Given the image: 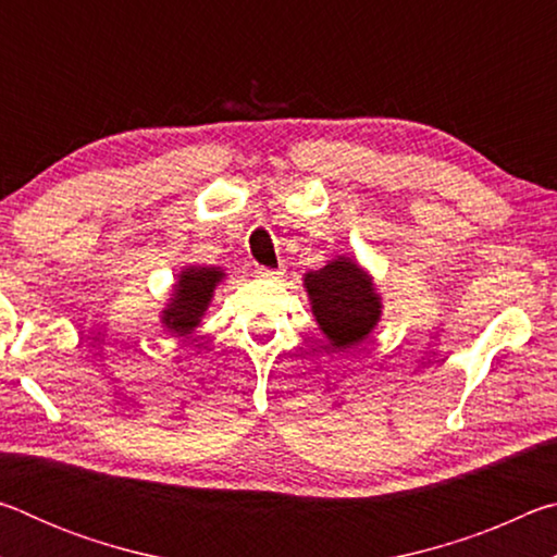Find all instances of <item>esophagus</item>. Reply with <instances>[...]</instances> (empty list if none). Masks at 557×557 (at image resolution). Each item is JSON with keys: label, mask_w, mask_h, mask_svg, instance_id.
Returning a JSON list of instances; mask_svg holds the SVG:
<instances>
[{"label": "esophagus", "mask_w": 557, "mask_h": 557, "mask_svg": "<svg viewBox=\"0 0 557 557\" xmlns=\"http://www.w3.org/2000/svg\"><path fill=\"white\" fill-rule=\"evenodd\" d=\"M256 275L262 277V280H275L282 275V270H272V268H256Z\"/></svg>", "instance_id": "obj_1"}]
</instances>
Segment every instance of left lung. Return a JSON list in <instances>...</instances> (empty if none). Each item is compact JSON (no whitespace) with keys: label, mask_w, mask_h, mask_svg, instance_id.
I'll list each match as a JSON object with an SVG mask.
<instances>
[{"label":"left lung","mask_w":557,"mask_h":557,"mask_svg":"<svg viewBox=\"0 0 557 557\" xmlns=\"http://www.w3.org/2000/svg\"><path fill=\"white\" fill-rule=\"evenodd\" d=\"M305 287L312 312L332 348H351L371 334L381 319V297L373 282L348 258H336L326 268L307 272Z\"/></svg>","instance_id":"left-lung-1"}]
</instances>
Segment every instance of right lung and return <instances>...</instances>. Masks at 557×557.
Here are the masks:
<instances>
[{
  "instance_id": "right-lung-1",
  "label": "right lung",
  "mask_w": 557,
  "mask_h": 557,
  "mask_svg": "<svg viewBox=\"0 0 557 557\" xmlns=\"http://www.w3.org/2000/svg\"><path fill=\"white\" fill-rule=\"evenodd\" d=\"M221 280L223 272L219 268H186L174 285L172 305L164 309L166 329H172L178 336L191 334V329L199 326Z\"/></svg>"
}]
</instances>
